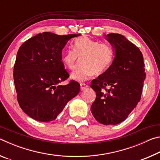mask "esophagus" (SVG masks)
Wrapping results in <instances>:
<instances>
[{"label": "esophagus", "mask_w": 160, "mask_h": 160, "mask_svg": "<svg viewBox=\"0 0 160 160\" xmlns=\"http://www.w3.org/2000/svg\"><path fill=\"white\" fill-rule=\"evenodd\" d=\"M88 88H89V86L88 85H86V84L80 83V90H81V91L85 90L86 89H88Z\"/></svg>", "instance_id": "obj_1"}]
</instances>
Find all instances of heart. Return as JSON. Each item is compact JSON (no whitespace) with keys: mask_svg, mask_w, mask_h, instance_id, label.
<instances>
[{"mask_svg":"<svg viewBox=\"0 0 160 160\" xmlns=\"http://www.w3.org/2000/svg\"><path fill=\"white\" fill-rule=\"evenodd\" d=\"M114 57V50L107 43L84 37L76 39L73 48H69L63 56L65 66L70 70L75 68L78 62L81 63L71 73L77 81H85L92 75H99L111 66Z\"/></svg>","mask_w":160,"mask_h":160,"instance_id":"obj_1","label":"heart"}]
</instances>
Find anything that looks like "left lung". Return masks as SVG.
Segmentation results:
<instances>
[{
    "label": "left lung",
    "mask_w": 160,
    "mask_h": 160,
    "mask_svg": "<svg viewBox=\"0 0 160 160\" xmlns=\"http://www.w3.org/2000/svg\"><path fill=\"white\" fill-rule=\"evenodd\" d=\"M105 37L114 50V58L109 68L91 82L97 96L91 112L99 123L116 125L140 102L145 64L141 51L123 35L111 33Z\"/></svg>",
    "instance_id": "8db88e82"
}]
</instances>
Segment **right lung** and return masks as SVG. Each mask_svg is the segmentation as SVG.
<instances>
[{
  "instance_id": "right-lung-1",
  "label": "right lung",
  "mask_w": 160,
  "mask_h": 160,
  "mask_svg": "<svg viewBox=\"0 0 160 160\" xmlns=\"http://www.w3.org/2000/svg\"><path fill=\"white\" fill-rule=\"evenodd\" d=\"M80 35L43 32L19 48L13 71L18 101L23 112L34 120H55L79 93L76 81L66 85L60 83L69 77L62 62V50L71 38Z\"/></svg>"
}]
</instances>
